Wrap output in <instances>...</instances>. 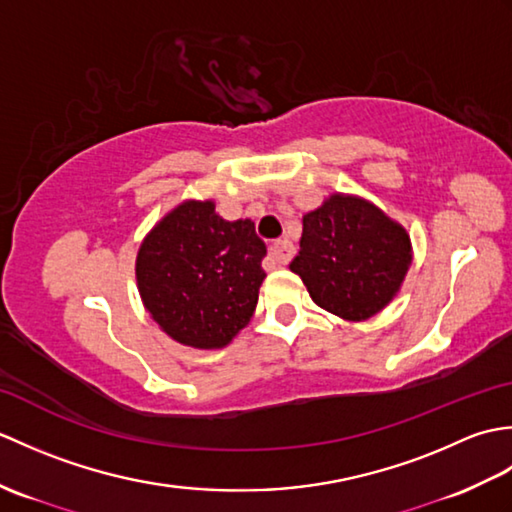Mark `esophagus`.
I'll return each mask as SVG.
<instances>
[{"label": "esophagus", "instance_id": "obj_1", "mask_svg": "<svg viewBox=\"0 0 512 512\" xmlns=\"http://www.w3.org/2000/svg\"><path fill=\"white\" fill-rule=\"evenodd\" d=\"M292 257H295V246H292L288 239H279V242L270 246V259H273V262L286 266L290 264Z\"/></svg>", "mask_w": 512, "mask_h": 512}]
</instances>
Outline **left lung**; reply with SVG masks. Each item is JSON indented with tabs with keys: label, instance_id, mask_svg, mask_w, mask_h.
<instances>
[{
	"label": "left lung",
	"instance_id": "obj_1",
	"mask_svg": "<svg viewBox=\"0 0 512 512\" xmlns=\"http://www.w3.org/2000/svg\"><path fill=\"white\" fill-rule=\"evenodd\" d=\"M299 248L290 270L317 306L347 321L383 310L411 264L405 228L374 204L339 193L303 215Z\"/></svg>",
	"mask_w": 512,
	"mask_h": 512
}]
</instances>
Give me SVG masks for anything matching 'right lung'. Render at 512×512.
Wrapping results in <instances>:
<instances>
[{
  "label": "right lung",
  "instance_id": "right-lung-1",
  "mask_svg": "<svg viewBox=\"0 0 512 512\" xmlns=\"http://www.w3.org/2000/svg\"><path fill=\"white\" fill-rule=\"evenodd\" d=\"M264 257L253 222H226L213 202H184L138 250L140 297L171 339L224 347L253 317Z\"/></svg>",
  "mask_w": 512,
  "mask_h": 512
}]
</instances>
